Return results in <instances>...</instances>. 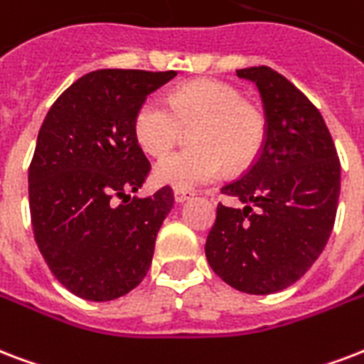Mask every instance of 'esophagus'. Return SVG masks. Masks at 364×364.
<instances>
[{
	"mask_svg": "<svg viewBox=\"0 0 364 364\" xmlns=\"http://www.w3.org/2000/svg\"><path fill=\"white\" fill-rule=\"evenodd\" d=\"M194 194L191 191H183V188H176L173 191V198H176L177 204H183V202H187L188 198H193Z\"/></svg>",
	"mask_w": 364,
	"mask_h": 364,
	"instance_id": "34e87169",
	"label": "esophagus"
}]
</instances>
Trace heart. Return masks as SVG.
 <instances>
[{
  "label": "heart",
  "instance_id": "b5f03b06",
  "mask_svg": "<svg viewBox=\"0 0 364 364\" xmlns=\"http://www.w3.org/2000/svg\"><path fill=\"white\" fill-rule=\"evenodd\" d=\"M194 146L160 158L154 179L173 188L200 187L223 176L227 166H248L263 143V120L256 108L242 101L238 91L218 82L183 85L170 102L149 97L135 112L133 133L151 154H164L181 137L183 127H193Z\"/></svg>",
  "mask_w": 364,
  "mask_h": 364
}]
</instances>
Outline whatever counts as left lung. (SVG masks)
I'll return each instance as SVG.
<instances>
[{
	"label": "left lung",
	"mask_w": 364,
	"mask_h": 364,
	"mask_svg": "<svg viewBox=\"0 0 364 364\" xmlns=\"http://www.w3.org/2000/svg\"><path fill=\"white\" fill-rule=\"evenodd\" d=\"M256 83L265 141L256 162L221 193L206 240L213 273L240 292H281L301 279L328 242L340 198V160L330 132L301 91L269 66L237 70Z\"/></svg>",
	"instance_id": "obj_1"
}]
</instances>
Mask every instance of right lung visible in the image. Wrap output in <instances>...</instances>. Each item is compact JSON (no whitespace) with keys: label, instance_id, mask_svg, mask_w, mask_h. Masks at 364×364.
<instances>
[{"label":"right lung","instance_id":"obj_1","mask_svg":"<svg viewBox=\"0 0 364 364\" xmlns=\"http://www.w3.org/2000/svg\"><path fill=\"white\" fill-rule=\"evenodd\" d=\"M176 76L90 72L53 102L41 124L28 170L32 227L51 273L77 298L126 296L151 267L173 193L164 187L132 198L151 170L133 120L146 97Z\"/></svg>","mask_w":364,"mask_h":364}]
</instances>
